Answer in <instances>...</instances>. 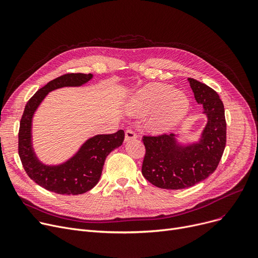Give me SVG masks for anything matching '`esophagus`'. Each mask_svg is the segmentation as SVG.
Masks as SVG:
<instances>
[{"label": "esophagus", "mask_w": 258, "mask_h": 258, "mask_svg": "<svg viewBox=\"0 0 258 258\" xmlns=\"http://www.w3.org/2000/svg\"><path fill=\"white\" fill-rule=\"evenodd\" d=\"M136 138H137L136 133L133 132L132 130H127V131L125 132V138H124V141H125V142H127V141H130V140H134V139H136Z\"/></svg>", "instance_id": "34e87169"}]
</instances>
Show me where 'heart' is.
I'll return each mask as SVG.
<instances>
[{
	"mask_svg": "<svg viewBox=\"0 0 258 258\" xmlns=\"http://www.w3.org/2000/svg\"><path fill=\"white\" fill-rule=\"evenodd\" d=\"M189 107L190 101L183 92L164 84L144 86L126 103L127 112L134 116H142L156 110L147 123L148 128L155 133H164L177 125L186 116Z\"/></svg>",
	"mask_w": 258,
	"mask_h": 258,
	"instance_id": "1",
	"label": "heart"
}]
</instances>
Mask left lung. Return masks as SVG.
<instances>
[{
    "mask_svg": "<svg viewBox=\"0 0 258 258\" xmlns=\"http://www.w3.org/2000/svg\"><path fill=\"white\" fill-rule=\"evenodd\" d=\"M207 123L198 142L182 144L177 135L144 136L143 177L163 189H184L207 179L218 167L226 146L225 108L214 90L188 78Z\"/></svg>",
    "mask_w": 258,
    "mask_h": 258,
    "instance_id": "1",
    "label": "left lung"
}]
</instances>
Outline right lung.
<instances>
[{"label": "right lung", "instance_id": "right-lung-1", "mask_svg": "<svg viewBox=\"0 0 258 258\" xmlns=\"http://www.w3.org/2000/svg\"><path fill=\"white\" fill-rule=\"evenodd\" d=\"M93 78V74L70 73L51 80L39 89L27 102L19 131V155L29 178L49 191L58 195H83L96 185L101 177L105 158L122 145L124 132L96 135L80 146L78 152L57 165L40 162L32 145V118L48 93L64 87H81Z\"/></svg>", "mask_w": 258, "mask_h": 258}]
</instances>
